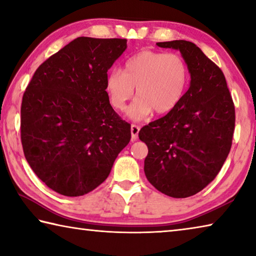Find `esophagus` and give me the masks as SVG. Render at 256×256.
Segmentation results:
<instances>
[{
  "mask_svg": "<svg viewBox=\"0 0 256 256\" xmlns=\"http://www.w3.org/2000/svg\"><path fill=\"white\" fill-rule=\"evenodd\" d=\"M138 131H140V126H138L136 124L131 125V134H132V140H138Z\"/></svg>",
  "mask_w": 256,
  "mask_h": 256,
  "instance_id": "1",
  "label": "esophagus"
}]
</instances>
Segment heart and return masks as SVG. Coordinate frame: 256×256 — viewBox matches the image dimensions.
<instances>
[{
	"instance_id": "1",
	"label": "heart",
	"mask_w": 256,
	"mask_h": 256,
	"mask_svg": "<svg viewBox=\"0 0 256 256\" xmlns=\"http://www.w3.org/2000/svg\"><path fill=\"white\" fill-rule=\"evenodd\" d=\"M188 84V68L180 55L142 50L125 62L122 72L112 71L106 78V92L112 108L123 110L125 104L136 99L128 116L141 120L154 112L162 115L178 105Z\"/></svg>"
}]
</instances>
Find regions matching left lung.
I'll use <instances>...</instances> for the list:
<instances>
[{
	"label": "left lung",
	"instance_id": "1",
	"mask_svg": "<svg viewBox=\"0 0 256 256\" xmlns=\"http://www.w3.org/2000/svg\"><path fill=\"white\" fill-rule=\"evenodd\" d=\"M178 50L190 84L174 110L142 128L148 146L144 174L159 192L188 198L214 180L226 162L235 130V106L219 66L190 42H157Z\"/></svg>",
	"mask_w": 256,
	"mask_h": 256
}]
</instances>
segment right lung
Listing matches in <instances>:
<instances>
[{
	"mask_svg": "<svg viewBox=\"0 0 256 256\" xmlns=\"http://www.w3.org/2000/svg\"><path fill=\"white\" fill-rule=\"evenodd\" d=\"M126 40L78 37L40 64L21 104V144L38 178L66 196L105 180L131 140L106 92L107 71Z\"/></svg>",
	"mask_w": 256,
	"mask_h": 256,
	"instance_id": "1",
	"label": "right lung"
}]
</instances>
